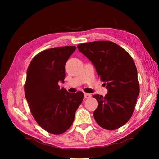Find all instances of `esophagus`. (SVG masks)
Instances as JSON below:
<instances>
[{"label":"esophagus","mask_w":159,"mask_h":159,"mask_svg":"<svg viewBox=\"0 0 159 159\" xmlns=\"http://www.w3.org/2000/svg\"><path fill=\"white\" fill-rule=\"evenodd\" d=\"M91 97V95L89 94V93H84V98L85 99H88V98H90Z\"/></svg>","instance_id":"obj_1"}]
</instances>
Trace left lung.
I'll return each mask as SVG.
<instances>
[{"label": "left lung", "instance_id": "left-lung-1", "mask_svg": "<svg viewBox=\"0 0 159 159\" xmlns=\"http://www.w3.org/2000/svg\"><path fill=\"white\" fill-rule=\"evenodd\" d=\"M77 47L92 62L108 89L105 97L93 95L98 103L93 112L95 121L109 131L119 129L131 117L140 91L132 57L111 41L86 42Z\"/></svg>", "mask_w": 159, "mask_h": 159}]
</instances>
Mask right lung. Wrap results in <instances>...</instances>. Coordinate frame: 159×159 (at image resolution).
Returning a JSON list of instances; mask_svg holds the SVG:
<instances>
[{"label":"right lung","mask_w":159,"mask_h":159,"mask_svg":"<svg viewBox=\"0 0 159 159\" xmlns=\"http://www.w3.org/2000/svg\"><path fill=\"white\" fill-rule=\"evenodd\" d=\"M75 46L53 48L38 53L27 70L25 93L30 112L37 123L53 134L64 133L73 123L84 93L60 89L64 82L65 64Z\"/></svg>","instance_id":"add662e5"}]
</instances>
